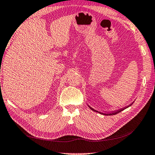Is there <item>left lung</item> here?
I'll list each match as a JSON object with an SVG mask.
<instances>
[{
	"label": "left lung",
	"mask_w": 155,
	"mask_h": 155,
	"mask_svg": "<svg viewBox=\"0 0 155 155\" xmlns=\"http://www.w3.org/2000/svg\"><path fill=\"white\" fill-rule=\"evenodd\" d=\"M89 107V108H91V110H94V111H95V112H97V113H99V114H102V115H115V114H118V113H120V112H121V111H122V110H123L124 108H121V109H120V110H115V111H114V112H112V113H110V114H105V113H101V112H100V111H97V110H94V108H92V107H90L89 105H87Z\"/></svg>",
	"instance_id": "8db88e82"
}]
</instances>
